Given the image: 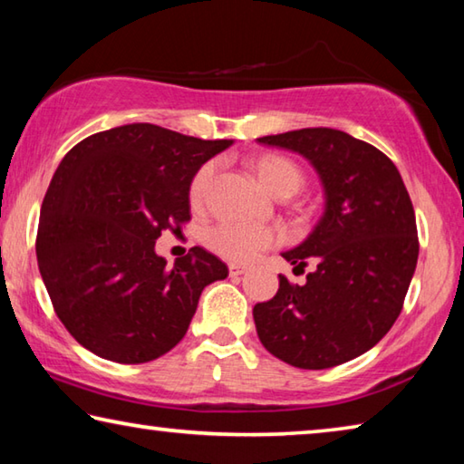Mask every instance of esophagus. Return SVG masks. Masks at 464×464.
<instances>
[{"label":"esophagus","mask_w":464,"mask_h":464,"mask_svg":"<svg viewBox=\"0 0 464 464\" xmlns=\"http://www.w3.org/2000/svg\"><path fill=\"white\" fill-rule=\"evenodd\" d=\"M246 266L241 264H229V276H241V274H246Z\"/></svg>","instance_id":"34e87169"}]
</instances>
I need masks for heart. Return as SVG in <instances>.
Listing matches in <instances>:
<instances>
[{
	"mask_svg": "<svg viewBox=\"0 0 464 464\" xmlns=\"http://www.w3.org/2000/svg\"><path fill=\"white\" fill-rule=\"evenodd\" d=\"M254 169L262 184L276 196H293L303 186V171L298 169L286 157L280 155H262L254 161ZM217 174V163L208 161L196 171L190 182V202L202 204L207 200ZM280 241L278 233L268 227L243 225V223H218L210 227L207 233V243L218 256L231 262H251L262 251L270 249Z\"/></svg>",
	"mask_w": 464,
	"mask_h": 464,
	"instance_id": "obj_1",
	"label": "heart"
}]
</instances>
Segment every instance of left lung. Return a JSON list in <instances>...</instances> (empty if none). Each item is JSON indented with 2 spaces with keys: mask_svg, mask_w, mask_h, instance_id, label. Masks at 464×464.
Returning a JSON list of instances; mask_svg holds the SVG:
<instances>
[{
  "mask_svg": "<svg viewBox=\"0 0 464 464\" xmlns=\"http://www.w3.org/2000/svg\"><path fill=\"white\" fill-rule=\"evenodd\" d=\"M313 163L325 188V213L301 246L286 251L303 286L280 276L254 321L264 348L286 364L321 371L364 354L403 309L420 254L413 204L401 174L366 140L335 129L260 137Z\"/></svg>",
  "mask_w": 464,
  "mask_h": 464,
  "instance_id": "left-lung-1",
  "label": "left lung"
}]
</instances>
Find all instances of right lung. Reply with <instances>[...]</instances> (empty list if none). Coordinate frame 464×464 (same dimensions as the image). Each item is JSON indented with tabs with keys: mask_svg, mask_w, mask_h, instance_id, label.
<instances>
[{
	"mask_svg": "<svg viewBox=\"0 0 464 464\" xmlns=\"http://www.w3.org/2000/svg\"><path fill=\"white\" fill-rule=\"evenodd\" d=\"M231 145L139 122L63 157L41 207L36 260L54 313L83 348L143 364L186 335L202 288L229 270L198 246L168 266L155 239L190 221L194 174Z\"/></svg>",
	"mask_w": 464,
	"mask_h": 464,
	"instance_id": "obj_1",
	"label": "right lung"
}]
</instances>
